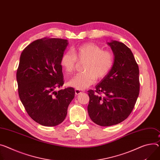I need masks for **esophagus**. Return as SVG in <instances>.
<instances>
[{
  "mask_svg": "<svg viewBox=\"0 0 160 160\" xmlns=\"http://www.w3.org/2000/svg\"><path fill=\"white\" fill-rule=\"evenodd\" d=\"M75 94H76V95H78V94H82V92H83V91H82L78 90V89H75Z\"/></svg>",
  "mask_w": 160,
  "mask_h": 160,
  "instance_id": "1",
  "label": "esophagus"
}]
</instances>
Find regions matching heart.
<instances>
[{
	"label": "heart",
	"instance_id": "obj_1",
	"mask_svg": "<svg viewBox=\"0 0 160 160\" xmlns=\"http://www.w3.org/2000/svg\"><path fill=\"white\" fill-rule=\"evenodd\" d=\"M83 62V71L71 78L68 84L78 90H83L92 85L96 78H104L111 71L113 65V55L110 51L94 43H85L65 52L61 57L60 64L68 75L74 71L76 62Z\"/></svg>",
	"mask_w": 160,
	"mask_h": 160
}]
</instances>
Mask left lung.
Returning <instances> with one entry per match:
<instances>
[{
  "label": "left lung",
  "instance_id": "left-lung-1",
  "mask_svg": "<svg viewBox=\"0 0 160 160\" xmlns=\"http://www.w3.org/2000/svg\"><path fill=\"white\" fill-rule=\"evenodd\" d=\"M107 45L114 55L113 67L95 86V91H88L89 115L94 123L101 126L124 121L132 112L140 90L139 69L132 52L118 41L112 40Z\"/></svg>",
  "mask_w": 160,
  "mask_h": 160
}]
</instances>
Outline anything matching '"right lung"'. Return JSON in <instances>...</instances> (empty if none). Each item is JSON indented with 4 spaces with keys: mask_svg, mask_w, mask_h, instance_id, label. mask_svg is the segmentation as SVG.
<instances>
[{
    "mask_svg": "<svg viewBox=\"0 0 160 160\" xmlns=\"http://www.w3.org/2000/svg\"><path fill=\"white\" fill-rule=\"evenodd\" d=\"M68 45L67 39H38L20 57L17 72L19 97L28 115L42 126L62 122L75 98L72 88L55 91L64 84L60 61Z\"/></svg>",
    "mask_w": 160,
    "mask_h": 160,
    "instance_id": "right-lung-1",
    "label": "right lung"
}]
</instances>
